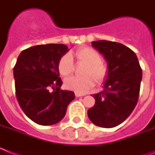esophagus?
Instances as JSON below:
<instances>
[{
    "label": "esophagus",
    "mask_w": 155,
    "mask_h": 155,
    "mask_svg": "<svg viewBox=\"0 0 155 155\" xmlns=\"http://www.w3.org/2000/svg\"><path fill=\"white\" fill-rule=\"evenodd\" d=\"M84 95H85V94H81V93L75 92V96H76V97H81V96H84Z\"/></svg>",
    "instance_id": "1"
}]
</instances>
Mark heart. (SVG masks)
Returning <instances> with one entry per match:
<instances>
[{"instance_id":"obj_1","label":"heart","mask_w":155,"mask_h":155,"mask_svg":"<svg viewBox=\"0 0 155 155\" xmlns=\"http://www.w3.org/2000/svg\"><path fill=\"white\" fill-rule=\"evenodd\" d=\"M72 57L78 64H84L82 77H71L64 81L66 88L75 92L84 93L95 84L103 81L108 74V68L102 61L99 53L90 47H81L73 54H64L58 62V71L61 75L67 77L73 73L74 64Z\"/></svg>"}]
</instances>
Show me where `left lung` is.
Wrapping results in <instances>:
<instances>
[{
	"label": "left lung",
	"instance_id": "8db88e82",
	"mask_svg": "<svg viewBox=\"0 0 155 155\" xmlns=\"http://www.w3.org/2000/svg\"><path fill=\"white\" fill-rule=\"evenodd\" d=\"M91 46L107 62L108 74L102 91L92 94L95 103L87 116L94 125L112 128L122 124L136 106L142 70L135 53L121 43L98 40Z\"/></svg>",
	"mask_w": 155,
	"mask_h": 155
}]
</instances>
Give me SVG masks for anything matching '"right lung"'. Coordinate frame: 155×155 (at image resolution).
<instances>
[{
  "label": "right lung",
  "instance_id": "add662e5",
  "mask_svg": "<svg viewBox=\"0 0 155 155\" xmlns=\"http://www.w3.org/2000/svg\"><path fill=\"white\" fill-rule=\"evenodd\" d=\"M68 51L64 44L39 45L18 57L14 68L16 97L25 114L35 124H57L74 99L73 91L61 89L58 62Z\"/></svg>",
  "mask_w": 155,
  "mask_h": 155
}]
</instances>
